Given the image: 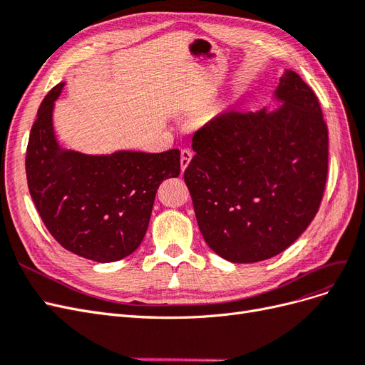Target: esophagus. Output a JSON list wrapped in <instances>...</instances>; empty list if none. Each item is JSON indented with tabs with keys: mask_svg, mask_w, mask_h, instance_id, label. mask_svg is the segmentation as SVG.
<instances>
[{
	"mask_svg": "<svg viewBox=\"0 0 365 365\" xmlns=\"http://www.w3.org/2000/svg\"><path fill=\"white\" fill-rule=\"evenodd\" d=\"M192 157H193V152L190 149H182L181 150V170L184 172L187 165H189V163L192 161Z\"/></svg>",
	"mask_w": 365,
	"mask_h": 365,
	"instance_id": "34e87169",
	"label": "esophagus"
}]
</instances>
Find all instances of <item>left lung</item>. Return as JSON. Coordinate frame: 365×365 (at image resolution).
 Wrapping results in <instances>:
<instances>
[{
    "label": "left lung",
    "instance_id": "left-lung-1",
    "mask_svg": "<svg viewBox=\"0 0 365 365\" xmlns=\"http://www.w3.org/2000/svg\"><path fill=\"white\" fill-rule=\"evenodd\" d=\"M274 101V111H228L197 130L184 172L204 240L233 263L291 247L323 197L329 137L317 96L284 70Z\"/></svg>",
    "mask_w": 365,
    "mask_h": 365
}]
</instances>
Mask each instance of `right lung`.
Listing matches in <instances>:
<instances>
[{
  "label": "right lung",
  "mask_w": 365,
  "mask_h": 365,
  "mask_svg": "<svg viewBox=\"0 0 365 365\" xmlns=\"http://www.w3.org/2000/svg\"><path fill=\"white\" fill-rule=\"evenodd\" d=\"M63 86L58 83L46 96L31 126L29 190L42 222L65 250L94 262H117L140 247L160 184L181 172V153L88 155L61 148L53 109Z\"/></svg>",
  "instance_id": "1"
}]
</instances>
